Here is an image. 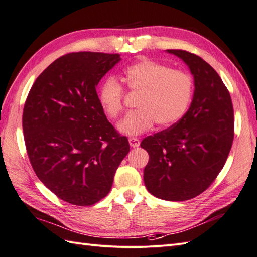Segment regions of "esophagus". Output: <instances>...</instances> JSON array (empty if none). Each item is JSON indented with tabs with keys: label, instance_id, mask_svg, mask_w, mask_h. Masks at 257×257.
Returning <instances> with one entry per match:
<instances>
[{
	"label": "esophagus",
	"instance_id": "34e87169",
	"mask_svg": "<svg viewBox=\"0 0 257 257\" xmlns=\"http://www.w3.org/2000/svg\"><path fill=\"white\" fill-rule=\"evenodd\" d=\"M128 143H130V145H131V147H139L140 146V140L139 139H136V137H131V139H128Z\"/></svg>",
	"mask_w": 257,
	"mask_h": 257
}]
</instances>
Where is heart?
Masks as SVG:
<instances>
[{
    "mask_svg": "<svg viewBox=\"0 0 257 257\" xmlns=\"http://www.w3.org/2000/svg\"><path fill=\"white\" fill-rule=\"evenodd\" d=\"M127 89L141 93L137 110L130 112L117 130L128 136L147 132L157 123L168 127L182 118L192 102L194 81L190 73L172 70L170 66L149 59L141 60L124 71ZM124 88L113 77H108L98 91V100L104 113L115 118L123 111Z\"/></svg>",
    "mask_w": 257,
    "mask_h": 257,
    "instance_id": "obj_1",
    "label": "heart"
}]
</instances>
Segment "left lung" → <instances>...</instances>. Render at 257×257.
Listing matches in <instances>:
<instances>
[{
    "instance_id": "left-lung-1",
    "label": "left lung",
    "mask_w": 257,
    "mask_h": 257,
    "mask_svg": "<svg viewBox=\"0 0 257 257\" xmlns=\"http://www.w3.org/2000/svg\"><path fill=\"white\" fill-rule=\"evenodd\" d=\"M167 52L189 66L195 89L179 122L142 141L149 155L144 182L156 197L183 202L207 190L226 164L234 136L233 105L226 85L207 62L184 50Z\"/></svg>"
}]
</instances>
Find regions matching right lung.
<instances>
[{
	"label": "right lung",
	"instance_id": "obj_1",
	"mask_svg": "<svg viewBox=\"0 0 257 257\" xmlns=\"http://www.w3.org/2000/svg\"><path fill=\"white\" fill-rule=\"evenodd\" d=\"M120 54L74 52L56 59L28 93L25 145L37 177L62 201L90 206L108 195L130 152L99 103L96 86Z\"/></svg>",
	"mask_w": 257,
	"mask_h": 257
}]
</instances>
